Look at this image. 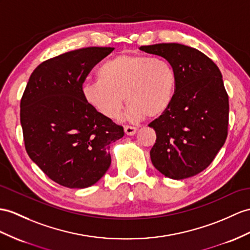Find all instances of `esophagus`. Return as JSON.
<instances>
[{
	"label": "esophagus",
	"mask_w": 250,
	"mask_h": 250,
	"mask_svg": "<svg viewBox=\"0 0 250 250\" xmlns=\"http://www.w3.org/2000/svg\"><path fill=\"white\" fill-rule=\"evenodd\" d=\"M124 130H125V133L127 136H133L138 131L136 127H133V126H125Z\"/></svg>",
	"instance_id": "1"
}]
</instances>
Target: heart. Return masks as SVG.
<instances>
[{"label":"heart","mask_w":250,"mask_h":250,"mask_svg":"<svg viewBox=\"0 0 250 250\" xmlns=\"http://www.w3.org/2000/svg\"><path fill=\"white\" fill-rule=\"evenodd\" d=\"M96 81L82 93L89 106L107 119H117L123 103L133 119L159 118L171 107L177 76L167 60L141 55H119L103 63Z\"/></svg>","instance_id":"b5f03b06"}]
</instances>
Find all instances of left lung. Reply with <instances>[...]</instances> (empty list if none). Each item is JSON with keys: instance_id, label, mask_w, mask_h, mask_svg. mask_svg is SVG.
Wrapping results in <instances>:
<instances>
[{"instance_id": "8db88e82", "label": "left lung", "mask_w": 250, "mask_h": 250, "mask_svg": "<svg viewBox=\"0 0 250 250\" xmlns=\"http://www.w3.org/2000/svg\"><path fill=\"white\" fill-rule=\"evenodd\" d=\"M140 50L167 60L177 76L171 107L148 124L157 136L151 162L166 177H193L210 166L227 139L229 100L222 73L208 56L184 44Z\"/></svg>"}]
</instances>
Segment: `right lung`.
Instances as JSON below:
<instances>
[{
    "mask_svg": "<svg viewBox=\"0 0 250 250\" xmlns=\"http://www.w3.org/2000/svg\"><path fill=\"white\" fill-rule=\"evenodd\" d=\"M114 47L90 46L40 63L20 103L25 149L56 184L83 188L96 184L111 163L109 144L124 136L115 124L89 106L82 89L89 73Z\"/></svg>",
    "mask_w": 250,
    "mask_h": 250,
    "instance_id": "right-lung-1",
    "label": "right lung"
}]
</instances>
